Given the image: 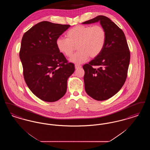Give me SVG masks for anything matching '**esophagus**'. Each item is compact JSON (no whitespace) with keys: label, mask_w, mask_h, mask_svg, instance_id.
Returning <instances> with one entry per match:
<instances>
[{"label":"esophagus","mask_w":150,"mask_h":150,"mask_svg":"<svg viewBox=\"0 0 150 150\" xmlns=\"http://www.w3.org/2000/svg\"><path fill=\"white\" fill-rule=\"evenodd\" d=\"M75 69H80V68L81 67V66L79 65V64H75Z\"/></svg>","instance_id":"34e87169"}]
</instances>
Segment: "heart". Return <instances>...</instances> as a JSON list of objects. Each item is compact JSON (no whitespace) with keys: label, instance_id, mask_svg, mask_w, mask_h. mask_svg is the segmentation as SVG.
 <instances>
[{"label":"heart","instance_id":"b5f03b06","mask_svg":"<svg viewBox=\"0 0 150 150\" xmlns=\"http://www.w3.org/2000/svg\"><path fill=\"white\" fill-rule=\"evenodd\" d=\"M66 35L67 38L57 39V48L64 56L70 57L77 47L78 52L70 58V61L76 64L86 62L90 57H98L105 48L107 38L106 30L100 25L76 26Z\"/></svg>","mask_w":150,"mask_h":150}]
</instances>
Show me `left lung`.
<instances>
[{
	"instance_id": "left-lung-1",
	"label": "left lung",
	"mask_w": 150,
	"mask_h": 150,
	"mask_svg": "<svg viewBox=\"0 0 150 150\" xmlns=\"http://www.w3.org/2000/svg\"><path fill=\"white\" fill-rule=\"evenodd\" d=\"M98 21L107 34L105 48L100 55L83 68L86 92L94 100H104L114 96L124 84L130 56L124 32L110 18L98 16L83 23Z\"/></svg>"
}]
</instances>
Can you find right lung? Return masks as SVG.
<instances>
[{"label":"right lung","mask_w":150,"mask_h":150,"mask_svg":"<svg viewBox=\"0 0 150 150\" xmlns=\"http://www.w3.org/2000/svg\"><path fill=\"white\" fill-rule=\"evenodd\" d=\"M70 25L42 21L23 35L20 58L25 81L39 99L53 102L61 98L67 91V81L75 71L57 48L56 41Z\"/></svg>","instance_id":"right-lung-1"}]
</instances>
